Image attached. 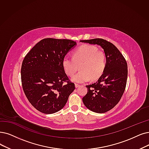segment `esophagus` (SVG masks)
Listing matches in <instances>:
<instances>
[{
	"instance_id": "34e87169",
	"label": "esophagus",
	"mask_w": 149,
	"mask_h": 149,
	"mask_svg": "<svg viewBox=\"0 0 149 149\" xmlns=\"http://www.w3.org/2000/svg\"><path fill=\"white\" fill-rule=\"evenodd\" d=\"M81 86L79 85V84H75V87L76 88H77V87H80Z\"/></svg>"
}]
</instances>
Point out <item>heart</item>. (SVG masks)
Returning a JSON list of instances; mask_svg holds the SVG:
<instances>
[{
    "instance_id": "b5f03b06",
    "label": "heart",
    "mask_w": 149,
    "mask_h": 149,
    "mask_svg": "<svg viewBox=\"0 0 149 149\" xmlns=\"http://www.w3.org/2000/svg\"><path fill=\"white\" fill-rule=\"evenodd\" d=\"M80 71L75 74L72 81L82 83L91 79L95 80L103 73L106 65L105 53L97 47L91 45H84L76 50L73 58L65 56L62 60V66L65 72L69 76H73L78 70Z\"/></svg>"
}]
</instances>
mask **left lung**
<instances>
[{
  "label": "left lung",
  "instance_id": "8db88e82",
  "mask_svg": "<svg viewBox=\"0 0 149 149\" xmlns=\"http://www.w3.org/2000/svg\"><path fill=\"white\" fill-rule=\"evenodd\" d=\"M80 41L100 46L106 54V65L103 73L97 82L86 86L87 93L82 98L83 103L89 110L104 113L114 108L123 95L127 84V63L119 50L104 39Z\"/></svg>",
  "mask_w": 149,
  "mask_h": 149
}]
</instances>
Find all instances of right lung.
I'll use <instances>...</instances> for the list:
<instances>
[{"mask_svg":"<svg viewBox=\"0 0 149 149\" xmlns=\"http://www.w3.org/2000/svg\"><path fill=\"white\" fill-rule=\"evenodd\" d=\"M76 45V41L70 40L45 38L24 58L21 70L23 91L29 102L44 114L62 109L74 90V84L65 73L62 60Z\"/></svg>","mask_w":149,"mask_h":149,"instance_id":"add662e5","label":"right lung"}]
</instances>
